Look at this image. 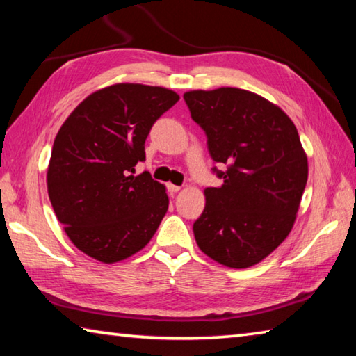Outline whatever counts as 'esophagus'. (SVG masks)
<instances>
[{
	"label": "esophagus",
	"instance_id": "obj_1",
	"mask_svg": "<svg viewBox=\"0 0 356 356\" xmlns=\"http://www.w3.org/2000/svg\"><path fill=\"white\" fill-rule=\"evenodd\" d=\"M168 191H170L171 195H176V193H179V191H180V186H179V185L168 184Z\"/></svg>",
	"mask_w": 356,
	"mask_h": 356
}]
</instances>
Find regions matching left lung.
I'll use <instances>...</instances> for the list:
<instances>
[{
    "label": "left lung",
    "instance_id": "obj_1",
    "mask_svg": "<svg viewBox=\"0 0 356 356\" xmlns=\"http://www.w3.org/2000/svg\"><path fill=\"white\" fill-rule=\"evenodd\" d=\"M184 99L213 161L227 166L215 170L222 185L204 190L196 243L221 265L248 268L284 242L297 218L308 180L297 127L278 105L245 89H200Z\"/></svg>",
    "mask_w": 356,
    "mask_h": 356
}]
</instances>
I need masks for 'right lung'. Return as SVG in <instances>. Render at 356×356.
<instances>
[{"mask_svg": "<svg viewBox=\"0 0 356 356\" xmlns=\"http://www.w3.org/2000/svg\"><path fill=\"white\" fill-rule=\"evenodd\" d=\"M179 94L118 83L88 95L59 129L47 171L56 218L78 250L104 264L124 261L154 237L170 206L147 171L144 143Z\"/></svg>", "mask_w": 356, "mask_h": 356, "instance_id": "right-lung-1", "label": "right lung"}]
</instances>
